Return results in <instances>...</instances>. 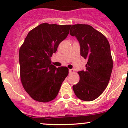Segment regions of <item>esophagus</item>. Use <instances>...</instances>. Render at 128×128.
Listing matches in <instances>:
<instances>
[{
	"instance_id": "esophagus-1",
	"label": "esophagus",
	"mask_w": 128,
	"mask_h": 128,
	"mask_svg": "<svg viewBox=\"0 0 128 128\" xmlns=\"http://www.w3.org/2000/svg\"><path fill=\"white\" fill-rule=\"evenodd\" d=\"M68 72H69V73H74V69H69Z\"/></svg>"
}]
</instances>
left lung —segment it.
<instances>
[{"label": "left lung", "mask_w": 128, "mask_h": 128, "mask_svg": "<svg viewBox=\"0 0 128 128\" xmlns=\"http://www.w3.org/2000/svg\"><path fill=\"white\" fill-rule=\"evenodd\" d=\"M70 34L80 44V55L87 60L86 70L79 71L80 80L73 86L74 94L84 101L95 100L109 83L113 62L110 43L102 33L88 24L72 25Z\"/></svg>", "instance_id": "1"}]
</instances>
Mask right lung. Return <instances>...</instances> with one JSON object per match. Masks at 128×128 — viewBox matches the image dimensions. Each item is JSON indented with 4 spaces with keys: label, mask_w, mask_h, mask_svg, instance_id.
I'll return each instance as SVG.
<instances>
[{
    "label": "right lung",
    "mask_w": 128,
    "mask_h": 128,
    "mask_svg": "<svg viewBox=\"0 0 128 128\" xmlns=\"http://www.w3.org/2000/svg\"><path fill=\"white\" fill-rule=\"evenodd\" d=\"M70 26L42 23L29 32L20 48L21 81L35 100L48 102L54 100L68 75V68H56L51 64L50 57L68 36Z\"/></svg>",
    "instance_id": "right-lung-1"
}]
</instances>
